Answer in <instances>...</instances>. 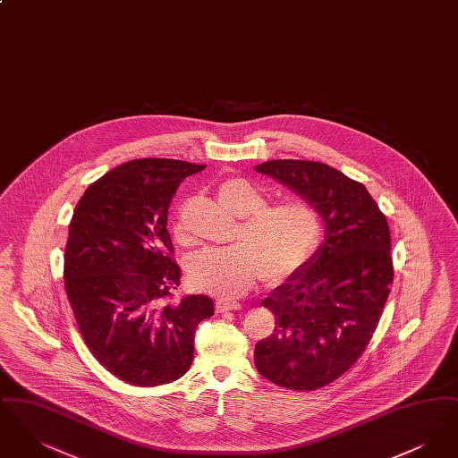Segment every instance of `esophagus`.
<instances>
[{"mask_svg": "<svg viewBox=\"0 0 458 458\" xmlns=\"http://www.w3.org/2000/svg\"><path fill=\"white\" fill-rule=\"evenodd\" d=\"M242 305L237 301H230V299H216V310L218 312H226V310H240Z\"/></svg>", "mask_w": 458, "mask_h": 458, "instance_id": "34e87169", "label": "esophagus"}]
</instances>
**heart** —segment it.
Segmentation results:
<instances>
[{"mask_svg": "<svg viewBox=\"0 0 458 458\" xmlns=\"http://www.w3.org/2000/svg\"><path fill=\"white\" fill-rule=\"evenodd\" d=\"M219 204L242 218L237 243L197 252L187 264L192 286L223 297H239L261 276L278 284L312 258L323 237V219L304 200L266 206L261 191L245 178H228L218 189ZM174 239L189 242L182 223H174Z\"/></svg>", "mask_w": 458, "mask_h": 458, "instance_id": "b5f03b06", "label": "heart"}]
</instances>
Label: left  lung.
I'll list each match as a JSON object with an SVG mask.
<instances>
[{
    "label": "left lung",
    "mask_w": 458,
    "mask_h": 458,
    "mask_svg": "<svg viewBox=\"0 0 458 458\" xmlns=\"http://www.w3.org/2000/svg\"><path fill=\"white\" fill-rule=\"evenodd\" d=\"M310 202L327 240L286 284L262 301L276 327L254 352L262 377L314 392L342 377L369 345L393 284L392 235L368 189L318 161L256 166Z\"/></svg>",
    "instance_id": "obj_1"
}]
</instances>
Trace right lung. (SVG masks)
I'll return each mask as SVG.
<instances>
[{
    "instance_id": "add662e5",
    "label": "right lung",
    "mask_w": 458,
    "mask_h": 458,
    "mask_svg": "<svg viewBox=\"0 0 458 458\" xmlns=\"http://www.w3.org/2000/svg\"><path fill=\"white\" fill-rule=\"evenodd\" d=\"M206 165L144 157L89 185L70 221L66 297L96 360L131 386L176 381L194 360V335L213 299L174 301L180 266L166 230L178 185Z\"/></svg>"
}]
</instances>
